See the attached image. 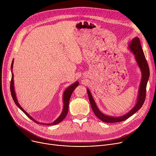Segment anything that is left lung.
<instances>
[{"label":"left lung","mask_w":156,"mask_h":156,"mask_svg":"<svg viewBox=\"0 0 156 156\" xmlns=\"http://www.w3.org/2000/svg\"><path fill=\"white\" fill-rule=\"evenodd\" d=\"M129 48L131 49V51H132V52L135 55L136 62L142 71V81L140 83V89H139L138 101L136 102V105L133 108V109L131 110L129 112L125 114V115L120 117H112L105 115V114H102L99 111V109H98L90 92L88 90V89H87V93L92 109L94 114H95V116L103 122H110V123L111 122H112V123H114V122L125 121L130 116H132L138 109H140L142 107V105L145 102L146 97L147 84L150 75L149 65L147 64L145 55L144 54V51L141 47L140 40H139L138 37H136L132 40V42L129 44Z\"/></svg>","instance_id":"8db88e82"}]
</instances>
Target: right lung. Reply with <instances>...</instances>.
<instances>
[{
  "label": "right lung",
  "instance_id": "1",
  "mask_svg": "<svg viewBox=\"0 0 156 156\" xmlns=\"http://www.w3.org/2000/svg\"><path fill=\"white\" fill-rule=\"evenodd\" d=\"M13 62H14V61H12V64H11V69H12V66H13ZM78 81H76V83H73V85H71V86H69L66 90L64 91V95H63V102H64V107H63V110H62V112L61 113V115L59 116V117L57 118L55 121H54L52 123L51 122V124H45L46 125H56V124H58L59 122H61L64 118L66 116L67 114H68V108H69V99H70V97H71V95L73 93V92L74 91V90H75L76 88V87H78ZM10 88H11V95H12V99L15 102V104H16V105L18 106V107L24 113L26 114V115L30 118L31 120L34 121L35 122H37V123L38 124H42L41 123V122H37L36 120H35L34 119H33L32 117L31 116H30L29 114L24 111L21 107V105L19 104L18 101H17V99H16V94H15V92H14V80H13V74L12 73V77H11V85H10ZM44 125V124H43Z\"/></svg>",
  "mask_w": 156,
  "mask_h": 156
}]
</instances>
